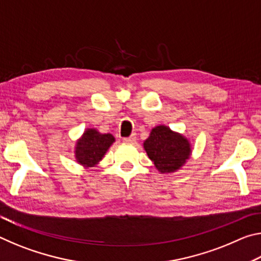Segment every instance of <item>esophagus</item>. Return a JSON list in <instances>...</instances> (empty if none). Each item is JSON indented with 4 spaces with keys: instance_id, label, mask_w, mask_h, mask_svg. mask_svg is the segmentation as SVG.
Masks as SVG:
<instances>
[{
    "instance_id": "obj_1",
    "label": "esophagus",
    "mask_w": 261,
    "mask_h": 261,
    "mask_svg": "<svg viewBox=\"0 0 261 261\" xmlns=\"http://www.w3.org/2000/svg\"><path fill=\"white\" fill-rule=\"evenodd\" d=\"M123 141L125 144H132L136 141V135H131L130 137H126V138H123Z\"/></svg>"
}]
</instances>
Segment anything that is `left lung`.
<instances>
[{
    "label": "left lung",
    "mask_w": 261,
    "mask_h": 261,
    "mask_svg": "<svg viewBox=\"0 0 261 261\" xmlns=\"http://www.w3.org/2000/svg\"><path fill=\"white\" fill-rule=\"evenodd\" d=\"M143 145L148 158L161 174H171L180 169L192 153L187 137L167 125L153 127Z\"/></svg>",
    "instance_id": "left-lung-1"
}]
</instances>
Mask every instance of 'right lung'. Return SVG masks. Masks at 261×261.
I'll return each mask as SVG.
<instances>
[{
  "mask_svg": "<svg viewBox=\"0 0 261 261\" xmlns=\"http://www.w3.org/2000/svg\"><path fill=\"white\" fill-rule=\"evenodd\" d=\"M115 141L112 134H101L93 127H88L76 141L74 156L84 168L95 167Z\"/></svg>",
  "mask_w": 261,
  "mask_h": 261,
  "instance_id": "obj_1",
  "label": "right lung"
}]
</instances>
